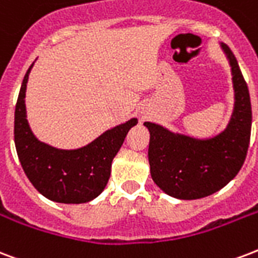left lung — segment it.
<instances>
[{
    "label": "left lung",
    "mask_w": 258,
    "mask_h": 258,
    "mask_svg": "<svg viewBox=\"0 0 258 258\" xmlns=\"http://www.w3.org/2000/svg\"><path fill=\"white\" fill-rule=\"evenodd\" d=\"M229 59L234 88V109L229 124L208 139L174 134L150 121L149 164L153 181L172 198L202 199L227 185L246 158L250 141L251 105L249 89L233 51L221 43Z\"/></svg>",
    "instance_id": "8db88e82"
}]
</instances>
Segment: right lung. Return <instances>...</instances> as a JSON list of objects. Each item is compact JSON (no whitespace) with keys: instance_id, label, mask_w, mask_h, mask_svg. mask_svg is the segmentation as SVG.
I'll return each mask as SVG.
<instances>
[{"instance_id":"add662e5","label":"right lung","mask_w":258,"mask_h":258,"mask_svg":"<svg viewBox=\"0 0 258 258\" xmlns=\"http://www.w3.org/2000/svg\"><path fill=\"white\" fill-rule=\"evenodd\" d=\"M25 74L15 111V145L25 174L43 196L64 204L86 203L97 198L111 176L112 160L138 119L108 130L93 142L76 150H62L40 142L29 128L25 111Z\"/></svg>"}]
</instances>
